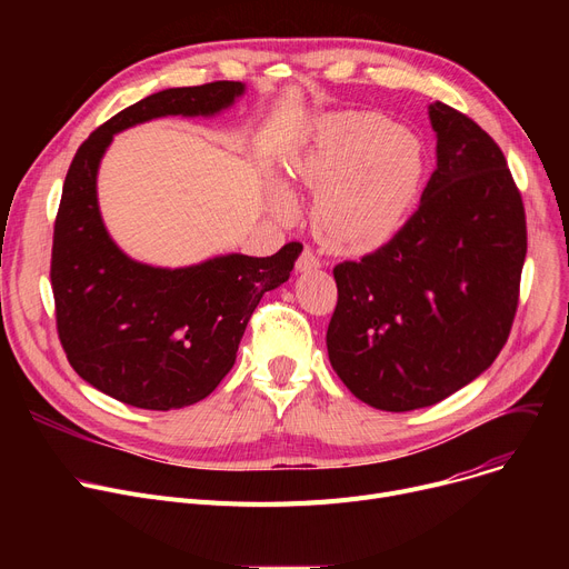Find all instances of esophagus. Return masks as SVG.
<instances>
[{
  "label": "esophagus",
  "mask_w": 569,
  "mask_h": 569,
  "mask_svg": "<svg viewBox=\"0 0 569 569\" xmlns=\"http://www.w3.org/2000/svg\"><path fill=\"white\" fill-rule=\"evenodd\" d=\"M297 272H316V269H320V258L311 251V249H305L302 256L297 258V264H295Z\"/></svg>",
  "instance_id": "esophagus-1"
}]
</instances>
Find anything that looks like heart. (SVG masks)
Here are the masks:
<instances>
[{"label":"heart","mask_w":569,"mask_h":569,"mask_svg":"<svg viewBox=\"0 0 569 569\" xmlns=\"http://www.w3.org/2000/svg\"><path fill=\"white\" fill-rule=\"evenodd\" d=\"M422 174L417 140L376 114L327 119L313 144L292 163L297 184L318 191L313 226L325 244L365 251L399 228ZM269 207L277 219H292L290 196L274 189Z\"/></svg>","instance_id":"heart-1"}]
</instances>
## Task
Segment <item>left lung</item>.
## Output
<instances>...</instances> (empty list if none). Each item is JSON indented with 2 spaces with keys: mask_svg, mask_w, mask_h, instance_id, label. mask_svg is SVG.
<instances>
[{
  "mask_svg": "<svg viewBox=\"0 0 569 569\" xmlns=\"http://www.w3.org/2000/svg\"><path fill=\"white\" fill-rule=\"evenodd\" d=\"M436 170L420 207L378 251L335 267L327 355L369 406H433L502 350L526 260L521 193L500 147L470 117L429 106Z\"/></svg>",
  "mask_w": 569,
  "mask_h": 569,
  "instance_id": "1",
  "label": "left lung"
}]
</instances>
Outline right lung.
Wrapping results in <instances>:
<instances>
[{"label":"right lung","instance_id":"obj_1","mask_svg":"<svg viewBox=\"0 0 569 569\" xmlns=\"http://www.w3.org/2000/svg\"><path fill=\"white\" fill-rule=\"evenodd\" d=\"M244 92L219 80L144 97L89 136L67 172L50 267L59 339L84 382L127 406L174 410L212 395L260 297L288 281L302 253L292 242L267 258L157 267L119 249L103 223L97 179L117 133L161 117H217Z\"/></svg>","mask_w":569,"mask_h":569}]
</instances>
